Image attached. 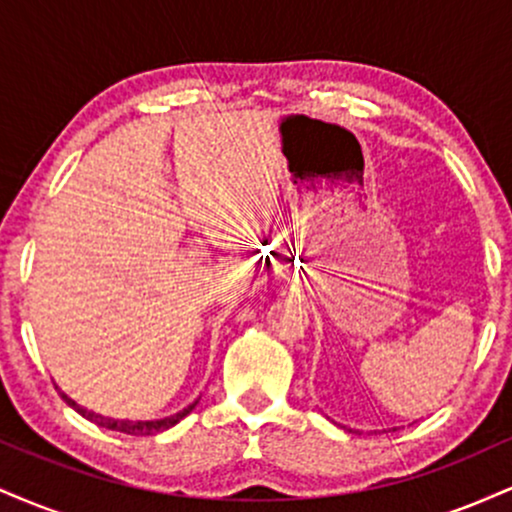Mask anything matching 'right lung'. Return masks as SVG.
Segmentation results:
<instances>
[{
  "instance_id": "right-lung-1",
  "label": "right lung",
  "mask_w": 512,
  "mask_h": 512,
  "mask_svg": "<svg viewBox=\"0 0 512 512\" xmlns=\"http://www.w3.org/2000/svg\"><path fill=\"white\" fill-rule=\"evenodd\" d=\"M57 390H60V387H57ZM60 395H62L64 402L69 404V407H72L74 411H79V414L84 416V419L91 421V424H96V426H101V428H108V431L127 433V436H156V433H163V431H168V428H173L175 424H180V421L185 419V416L190 414V411L197 407V404H199V399H202V397H197L195 402H192V404H187L185 409L175 411V414H170V416H163V419H151V421H132V419H110V416L96 414V411H91V409L81 407V404H76L74 399L64 395L62 390H60Z\"/></svg>"
}]
</instances>
